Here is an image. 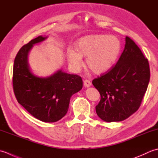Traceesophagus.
<instances>
[{"label": "esophagus", "instance_id": "esophagus-1", "mask_svg": "<svg viewBox=\"0 0 158 158\" xmlns=\"http://www.w3.org/2000/svg\"><path fill=\"white\" fill-rule=\"evenodd\" d=\"M91 83L89 80H85V81H84V86H85V87H89V86H91Z\"/></svg>", "mask_w": 158, "mask_h": 158}]
</instances>
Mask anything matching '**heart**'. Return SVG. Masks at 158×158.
Masks as SVG:
<instances>
[{
    "label": "heart",
    "instance_id": "heart-1",
    "mask_svg": "<svg viewBox=\"0 0 158 158\" xmlns=\"http://www.w3.org/2000/svg\"><path fill=\"white\" fill-rule=\"evenodd\" d=\"M121 50V41L117 37L92 35L80 39L76 44V50L67 48V57L73 72H79L83 64L82 57H86L89 68L96 74H102L114 65Z\"/></svg>",
    "mask_w": 158,
    "mask_h": 158
}]
</instances>
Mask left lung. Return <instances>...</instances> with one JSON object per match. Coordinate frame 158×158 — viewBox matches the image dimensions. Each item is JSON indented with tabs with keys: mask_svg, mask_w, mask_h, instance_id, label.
<instances>
[{
	"mask_svg": "<svg viewBox=\"0 0 158 158\" xmlns=\"http://www.w3.org/2000/svg\"><path fill=\"white\" fill-rule=\"evenodd\" d=\"M150 80L148 60L130 37L115 66L93 80L100 93L96 106L98 117L106 122L122 121L139 108Z\"/></svg>",
	"mask_w": 158,
	"mask_h": 158,
	"instance_id": "obj_1",
	"label": "left lung"
}]
</instances>
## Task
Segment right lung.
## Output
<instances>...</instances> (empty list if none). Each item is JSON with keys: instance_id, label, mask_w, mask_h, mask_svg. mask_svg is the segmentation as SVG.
Segmentation results:
<instances>
[{"instance_id": "1", "label": "right lung", "mask_w": 158, "mask_h": 158, "mask_svg": "<svg viewBox=\"0 0 158 158\" xmlns=\"http://www.w3.org/2000/svg\"><path fill=\"white\" fill-rule=\"evenodd\" d=\"M47 38L40 35L20 48L14 60L13 86L18 103L31 115L43 122L54 123L67 114L70 98L82 89V80L62 69L46 77L34 74L28 54L34 45Z\"/></svg>"}]
</instances>
